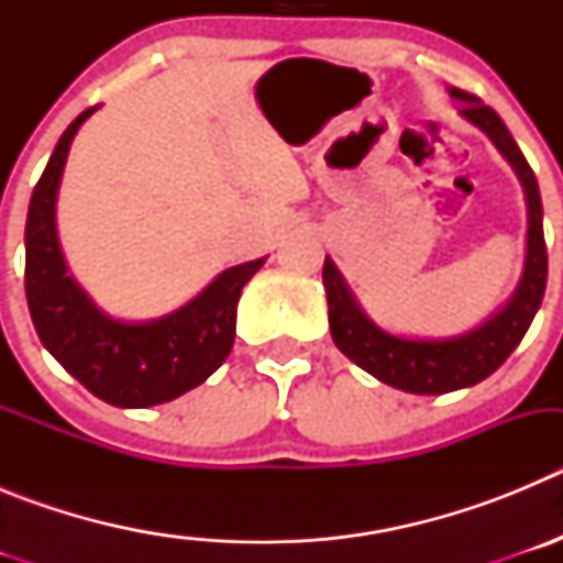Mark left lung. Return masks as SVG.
<instances>
[{"mask_svg":"<svg viewBox=\"0 0 563 563\" xmlns=\"http://www.w3.org/2000/svg\"><path fill=\"white\" fill-rule=\"evenodd\" d=\"M451 96L462 101V118L479 126L496 143L507 163L516 168L527 197V256L525 273L514 298L505 310L496 312L476 330L445 341H411V338L389 335L375 327L366 312L357 307L350 287L338 267L324 258V290L330 305V332L338 350L355 361L363 372L375 375L380 383L411 395H445L465 389L494 375L510 352L519 346L525 332L533 324L547 287V245L541 225V194L530 163L516 146L514 134L490 107L471 92L451 87Z\"/></svg>","mask_w":563,"mask_h":563,"instance_id":"obj_1","label":"left lung"}]
</instances>
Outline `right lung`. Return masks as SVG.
<instances>
[{"label":"right lung","mask_w":563,"mask_h":563,"mask_svg":"<svg viewBox=\"0 0 563 563\" xmlns=\"http://www.w3.org/2000/svg\"><path fill=\"white\" fill-rule=\"evenodd\" d=\"M89 107L58 137L33 188L24 228V292L47 352L96 397L121 409H146L200 386L231 355L242 287L265 258L228 267L200 296L172 316L126 324L103 316L67 276L56 236V194L78 126Z\"/></svg>","instance_id":"1"}]
</instances>
